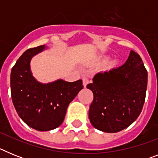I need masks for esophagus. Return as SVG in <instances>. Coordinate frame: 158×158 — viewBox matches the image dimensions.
<instances>
[{
  "mask_svg": "<svg viewBox=\"0 0 158 158\" xmlns=\"http://www.w3.org/2000/svg\"><path fill=\"white\" fill-rule=\"evenodd\" d=\"M82 80H83V85H84V87H86L88 84L89 83V79L88 77H84Z\"/></svg>",
  "mask_w": 158,
  "mask_h": 158,
  "instance_id": "1",
  "label": "esophagus"
}]
</instances>
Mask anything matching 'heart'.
<instances>
[{
  "mask_svg": "<svg viewBox=\"0 0 158 158\" xmlns=\"http://www.w3.org/2000/svg\"><path fill=\"white\" fill-rule=\"evenodd\" d=\"M115 61H113V62H111V64H110V65H114V64H115Z\"/></svg>",
  "mask_w": 158,
  "mask_h": 158,
  "instance_id": "b5f03b06",
  "label": "heart"
}]
</instances>
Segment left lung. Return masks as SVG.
<instances>
[{
    "mask_svg": "<svg viewBox=\"0 0 158 158\" xmlns=\"http://www.w3.org/2000/svg\"><path fill=\"white\" fill-rule=\"evenodd\" d=\"M87 88L93 93L89 111L92 125L104 132L116 133L140 115L146 99L147 70L141 57L131 51L123 65L95 75Z\"/></svg>",
    "mask_w": 158,
    "mask_h": 158,
    "instance_id": "8db88e82",
    "label": "left lung"
}]
</instances>
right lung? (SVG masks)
I'll return each mask as SVG.
<instances>
[{"instance_id":"right-lung-1","label":"right lung","mask_w":158,"mask_h":158,"mask_svg":"<svg viewBox=\"0 0 158 158\" xmlns=\"http://www.w3.org/2000/svg\"><path fill=\"white\" fill-rule=\"evenodd\" d=\"M44 48L42 45L25 51L12 67L10 77L12 103L18 115L30 127L40 131L59 127L69 103L83 89L82 80L41 84L33 77L30 61Z\"/></svg>"}]
</instances>
